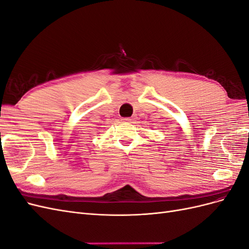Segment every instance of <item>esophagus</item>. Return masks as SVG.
Returning <instances> with one entry per match:
<instances>
[{"label": "esophagus", "mask_w": 249, "mask_h": 249, "mask_svg": "<svg viewBox=\"0 0 249 249\" xmlns=\"http://www.w3.org/2000/svg\"><path fill=\"white\" fill-rule=\"evenodd\" d=\"M124 120L125 123H130V124H132V123H134L135 122V117H125V118H124Z\"/></svg>", "instance_id": "obj_1"}]
</instances>
